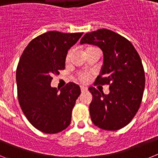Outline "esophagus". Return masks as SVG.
Here are the masks:
<instances>
[{
    "instance_id": "1",
    "label": "esophagus",
    "mask_w": 158,
    "mask_h": 158,
    "mask_svg": "<svg viewBox=\"0 0 158 158\" xmlns=\"http://www.w3.org/2000/svg\"><path fill=\"white\" fill-rule=\"evenodd\" d=\"M81 93H85V92H87L88 91V88L84 87V86H81Z\"/></svg>"
}]
</instances>
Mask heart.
Returning a JSON list of instances; mask_svg holds the SVG:
<instances>
[{"mask_svg":"<svg viewBox=\"0 0 158 158\" xmlns=\"http://www.w3.org/2000/svg\"><path fill=\"white\" fill-rule=\"evenodd\" d=\"M91 48H94V47H88L86 51H88V50H89V49H91ZM71 54H72V51H69V52L67 53V55H66V57H65V62H69V59H70ZM77 77L78 80L80 81L81 83H87V82H89V80L91 79L92 75H91V73H89L81 72L78 73Z\"/></svg>","mask_w":158,"mask_h":158,"instance_id":"heart-1","label":"heart"}]
</instances>
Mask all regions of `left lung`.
I'll use <instances>...</instances> for the list:
<instances>
[{
  "instance_id": "8db88e82",
  "label": "left lung",
  "mask_w": 158,
  "mask_h": 158,
  "mask_svg": "<svg viewBox=\"0 0 158 158\" xmlns=\"http://www.w3.org/2000/svg\"><path fill=\"white\" fill-rule=\"evenodd\" d=\"M98 46L104 53V65L95 85H108L109 94L94 87L89 111L93 123L106 131L126 127L139 111L145 89V72L139 54L126 38L107 29L86 33L81 44Z\"/></svg>"
}]
</instances>
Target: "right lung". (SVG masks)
Instances as JSON below:
<instances>
[{
    "label": "right lung",
    "mask_w": 158,
    "mask_h": 158,
    "mask_svg": "<svg viewBox=\"0 0 158 158\" xmlns=\"http://www.w3.org/2000/svg\"><path fill=\"white\" fill-rule=\"evenodd\" d=\"M82 35L46 32L32 40L19 58L16 69L19 104L30 123L43 133H58L70 124L80 87L69 82L59 92L51 83L52 77L65 69L67 52Z\"/></svg>",
    "instance_id": "right-lung-1"
}]
</instances>
